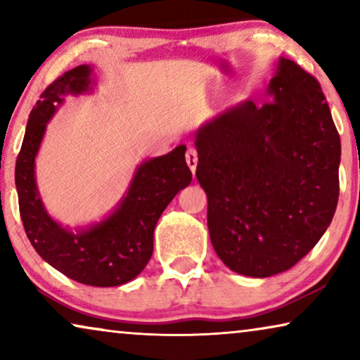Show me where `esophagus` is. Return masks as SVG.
Wrapping results in <instances>:
<instances>
[{
  "label": "esophagus",
  "instance_id": "34e87169",
  "mask_svg": "<svg viewBox=\"0 0 360 360\" xmlns=\"http://www.w3.org/2000/svg\"><path fill=\"white\" fill-rule=\"evenodd\" d=\"M185 159H186V165L190 167L191 174H195V172H196V165H198V154H196V150L191 149V147H190V149L186 150Z\"/></svg>",
  "mask_w": 360,
  "mask_h": 360
}]
</instances>
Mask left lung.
Returning <instances> with one entry per match:
<instances>
[{"label": "left lung", "instance_id": "obj_1", "mask_svg": "<svg viewBox=\"0 0 360 360\" xmlns=\"http://www.w3.org/2000/svg\"><path fill=\"white\" fill-rule=\"evenodd\" d=\"M267 95L195 132L211 244L226 267L255 278L302 260L339 198L341 139L316 78L280 57Z\"/></svg>", "mask_w": 360, "mask_h": 360}]
</instances>
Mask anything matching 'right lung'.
Instances as JSON below:
<instances>
[{"label":"right lung","instance_id":"add662e5","mask_svg":"<svg viewBox=\"0 0 360 360\" xmlns=\"http://www.w3.org/2000/svg\"><path fill=\"white\" fill-rule=\"evenodd\" d=\"M91 73L90 65H78L46 88L29 115L14 179L24 229L37 254L75 282L117 287L144 270L154 250L157 221L174 196L190 185L191 172L181 144L169 154L141 162L124 196L106 218L75 231L57 223L39 195L36 157L63 96L90 93L95 83Z\"/></svg>","mask_w":360,"mask_h":360}]
</instances>
